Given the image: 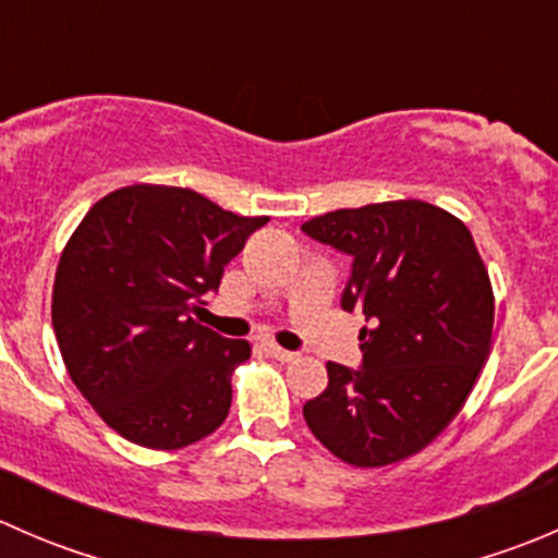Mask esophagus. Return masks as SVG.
Wrapping results in <instances>:
<instances>
[{"label": "esophagus", "mask_w": 558, "mask_h": 558, "mask_svg": "<svg viewBox=\"0 0 558 558\" xmlns=\"http://www.w3.org/2000/svg\"><path fill=\"white\" fill-rule=\"evenodd\" d=\"M264 351H267L272 359H278V362H294L296 359V353L286 351V348L275 345V342H264Z\"/></svg>", "instance_id": "esophagus-1"}]
</instances>
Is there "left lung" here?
I'll list each match as a JSON object with an SVG mask.
<instances>
[{"label":"left lung","instance_id":"8db88e82","mask_svg":"<svg viewBox=\"0 0 558 558\" xmlns=\"http://www.w3.org/2000/svg\"><path fill=\"white\" fill-rule=\"evenodd\" d=\"M302 232L353 258L342 311L364 313L362 367L329 362L305 402L337 459L386 466L418 453L459 415L492 351L494 294L470 229L421 199L335 210Z\"/></svg>","mask_w":558,"mask_h":558}]
</instances>
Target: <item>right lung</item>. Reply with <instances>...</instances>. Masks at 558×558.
<instances>
[{
    "label": "right lung",
    "mask_w": 558,
    "mask_h": 558,
    "mask_svg": "<svg viewBox=\"0 0 558 558\" xmlns=\"http://www.w3.org/2000/svg\"><path fill=\"white\" fill-rule=\"evenodd\" d=\"M267 221L137 183L102 196L75 229L56 269L53 331L72 384L129 442L174 451L227 421L232 369L251 345L191 313Z\"/></svg>",
    "instance_id": "right-lung-1"
}]
</instances>
